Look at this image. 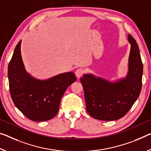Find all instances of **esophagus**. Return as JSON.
Here are the masks:
<instances>
[{
	"label": "esophagus",
	"instance_id": "obj_1",
	"mask_svg": "<svg viewBox=\"0 0 151 151\" xmlns=\"http://www.w3.org/2000/svg\"><path fill=\"white\" fill-rule=\"evenodd\" d=\"M84 70H83V68H78L77 70H76V72H75V75H76V77L77 78H80L81 76H82L83 74H84Z\"/></svg>",
	"mask_w": 151,
	"mask_h": 151
}]
</instances>
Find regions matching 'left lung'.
<instances>
[{
  "label": "left lung",
  "mask_w": 151,
  "mask_h": 151,
  "mask_svg": "<svg viewBox=\"0 0 151 151\" xmlns=\"http://www.w3.org/2000/svg\"><path fill=\"white\" fill-rule=\"evenodd\" d=\"M131 45L128 70L125 78L110 81L93 74L81 78L84 88L86 109L93 118L113 121L127 114L139 96L142 87V63L136 40L130 34Z\"/></svg>",
  "instance_id": "8db88e82"
}]
</instances>
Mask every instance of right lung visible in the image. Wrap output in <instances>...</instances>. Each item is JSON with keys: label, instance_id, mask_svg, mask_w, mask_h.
Listing matches in <instances>:
<instances>
[{"label": "right lung", "instance_id": "1", "mask_svg": "<svg viewBox=\"0 0 151 151\" xmlns=\"http://www.w3.org/2000/svg\"><path fill=\"white\" fill-rule=\"evenodd\" d=\"M21 40L17 45L8 66L9 89L15 106L34 122L51 119L59 110L66 88L75 82L73 72L59 74L45 80L33 77L26 71L21 54Z\"/></svg>", "mask_w": 151, "mask_h": 151}]
</instances>
